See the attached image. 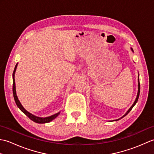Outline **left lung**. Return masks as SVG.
I'll use <instances>...</instances> for the list:
<instances>
[{
  "instance_id": "8db88e82",
  "label": "left lung",
  "mask_w": 154,
  "mask_h": 154,
  "mask_svg": "<svg viewBox=\"0 0 154 154\" xmlns=\"http://www.w3.org/2000/svg\"><path fill=\"white\" fill-rule=\"evenodd\" d=\"M131 50H132V52H134V51H133V50H132V48H131ZM138 93H137V96H136V100H135V101L134 102V103H133V104L131 106V107L130 108V109H128V110L127 111V112L124 114V115L122 116V117H120V119H116V120H110V122H112V121H117V120H119L120 119H122V118H124V116H126L130 112V110H131L132 109V108L135 106V104H136V103L138 102V98H139V95H140V80H139V74H138Z\"/></svg>"
}]
</instances>
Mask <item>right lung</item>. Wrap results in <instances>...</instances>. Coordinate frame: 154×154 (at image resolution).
Masks as SVG:
<instances>
[{"mask_svg":"<svg viewBox=\"0 0 154 154\" xmlns=\"http://www.w3.org/2000/svg\"><path fill=\"white\" fill-rule=\"evenodd\" d=\"M18 66V63H16L15 68H14V72H13V74H12V79H13V86H12V91H13V95H14V100L16 102V105L19 108L20 110L23 113H24L26 115L29 119L30 120H32V121H34V122L38 123V124H44V123H48L51 122L53 120H54L55 118H56L59 114H60V112H59L56 114H53V115L50 116H48V117H39L37 116H35L34 114H32V113L29 112L28 111H27L26 110L23 106L22 105V104L20 102V100H18V98L17 97V94H16V85H15V79H14V75H15V72L16 70V68H17Z\"/></svg>","mask_w":154,"mask_h":154,"instance_id":"add662e5","label":"right lung"}]
</instances>
